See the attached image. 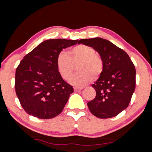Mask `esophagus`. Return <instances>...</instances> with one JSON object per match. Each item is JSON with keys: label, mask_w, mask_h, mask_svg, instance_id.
<instances>
[{"label": "esophagus", "mask_w": 152, "mask_h": 152, "mask_svg": "<svg viewBox=\"0 0 152 152\" xmlns=\"http://www.w3.org/2000/svg\"><path fill=\"white\" fill-rule=\"evenodd\" d=\"M81 90H82V88H74V91H76V92L81 91Z\"/></svg>", "instance_id": "obj_1"}]
</instances>
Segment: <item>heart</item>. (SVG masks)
I'll return each instance as SVG.
<instances>
[{"label":"heart","instance_id":"b5f03b06","mask_svg":"<svg viewBox=\"0 0 152 152\" xmlns=\"http://www.w3.org/2000/svg\"><path fill=\"white\" fill-rule=\"evenodd\" d=\"M79 63L80 72L71 77L69 82L77 88H83L92 81L93 77L96 78L101 75L103 62L93 48L83 44L74 47L70 51V56L62 51L57 57L58 71L64 80H68L72 75L74 64Z\"/></svg>","mask_w":152,"mask_h":152}]
</instances>
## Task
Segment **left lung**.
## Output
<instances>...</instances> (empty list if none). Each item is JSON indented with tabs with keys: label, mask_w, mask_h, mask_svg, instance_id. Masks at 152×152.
Returning <instances> with one entry per match:
<instances>
[{
	"label": "left lung",
	"mask_w": 152,
	"mask_h": 152,
	"mask_svg": "<svg viewBox=\"0 0 152 152\" xmlns=\"http://www.w3.org/2000/svg\"><path fill=\"white\" fill-rule=\"evenodd\" d=\"M93 48L101 56L103 70L91 86L96 96L88 102L90 112L101 119L116 116L127 108L135 89L136 70L129 56L110 41L102 38L78 40Z\"/></svg>",
	"instance_id": "left-lung-1"
}]
</instances>
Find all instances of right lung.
Listing matches in <instances>:
<instances>
[{
	"instance_id": "add662e5",
	"label": "right lung",
	"mask_w": 152,
	"mask_h": 152,
	"mask_svg": "<svg viewBox=\"0 0 152 152\" xmlns=\"http://www.w3.org/2000/svg\"><path fill=\"white\" fill-rule=\"evenodd\" d=\"M77 42L78 40H46L21 60L15 71V89L28 114L50 119L63 111L74 89L60 75L57 57L63 49Z\"/></svg>"
}]
</instances>
